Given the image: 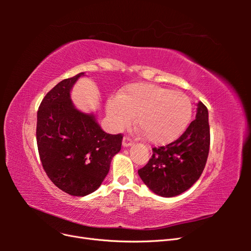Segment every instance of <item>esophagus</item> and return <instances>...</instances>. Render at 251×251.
<instances>
[{
  "instance_id": "obj_1",
  "label": "esophagus",
  "mask_w": 251,
  "mask_h": 251,
  "mask_svg": "<svg viewBox=\"0 0 251 251\" xmlns=\"http://www.w3.org/2000/svg\"><path fill=\"white\" fill-rule=\"evenodd\" d=\"M133 144V141L128 138V137H125L123 140V146L124 148H127V147H131Z\"/></svg>"
}]
</instances>
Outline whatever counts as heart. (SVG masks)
<instances>
[{
    "label": "heart",
    "instance_id": "b5f03b06",
    "mask_svg": "<svg viewBox=\"0 0 251 251\" xmlns=\"http://www.w3.org/2000/svg\"><path fill=\"white\" fill-rule=\"evenodd\" d=\"M107 113L114 128L130 126L136 116V126L148 141L165 144L176 140L185 131L192 118L189 98L178 91L138 82L127 86L111 98Z\"/></svg>",
    "mask_w": 251,
    "mask_h": 251
}]
</instances>
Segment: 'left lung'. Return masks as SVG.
Listing matches in <instances>:
<instances>
[{
    "label": "left lung",
    "instance_id": "1",
    "mask_svg": "<svg viewBox=\"0 0 251 251\" xmlns=\"http://www.w3.org/2000/svg\"><path fill=\"white\" fill-rule=\"evenodd\" d=\"M209 143L208 110L199 101L196 119L186 131L168 146L154 148L153 156L138 175L154 194L165 198L178 196L200 178L206 164Z\"/></svg>",
    "mask_w": 251,
    "mask_h": 251
}]
</instances>
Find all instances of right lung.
<instances>
[{
	"label": "right lung",
	"mask_w": 251,
	"mask_h": 251,
	"mask_svg": "<svg viewBox=\"0 0 251 251\" xmlns=\"http://www.w3.org/2000/svg\"><path fill=\"white\" fill-rule=\"evenodd\" d=\"M85 72L64 79L44 97L37 111L36 142L43 168L63 192L83 197L95 192L121 149L123 135L105 133L94 113L75 107L71 90Z\"/></svg>",
	"instance_id": "right-lung-1"
}]
</instances>
